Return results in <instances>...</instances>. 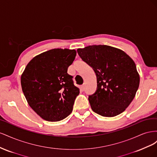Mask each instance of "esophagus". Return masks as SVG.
Segmentation results:
<instances>
[{
  "label": "esophagus",
  "instance_id": "esophagus-1",
  "mask_svg": "<svg viewBox=\"0 0 157 157\" xmlns=\"http://www.w3.org/2000/svg\"><path fill=\"white\" fill-rule=\"evenodd\" d=\"M80 88H81V90H82V91H84V89H85V86H84V84L82 85V86H81V87H80Z\"/></svg>",
  "mask_w": 157,
  "mask_h": 157
}]
</instances>
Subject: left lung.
Returning a JSON list of instances; mask_svg holds the SVG:
<instances>
[{
	"label": "left lung",
	"instance_id": "left-lung-1",
	"mask_svg": "<svg viewBox=\"0 0 157 157\" xmlns=\"http://www.w3.org/2000/svg\"><path fill=\"white\" fill-rule=\"evenodd\" d=\"M77 52L97 77L96 91L88 96L93 111L106 117L124 111L140 85L134 61L124 51L107 45L88 46Z\"/></svg>",
	"mask_w": 157,
	"mask_h": 157
}]
</instances>
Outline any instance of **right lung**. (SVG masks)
Returning <instances> with one entry per match:
<instances>
[{
  "label": "right lung",
  "mask_w": 157,
  "mask_h": 157,
  "mask_svg": "<svg viewBox=\"0 0 157 157\" xmlns=\"http://www.w3.org/2000/svg\"><path fill=\"white\" fill-rule=\"evenodd\" d=\"M76 55L75 50H50L33 58L21 75V88L28 103L45 121H61L73 111L80 90L67 69Z\"/></svg>",
  "instance_id": "obj_1"
}]
</instances>
